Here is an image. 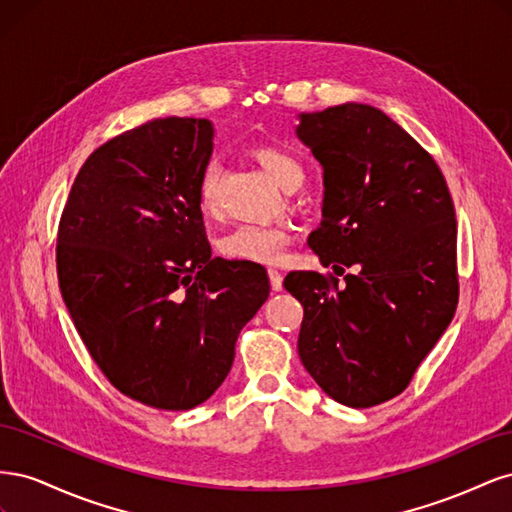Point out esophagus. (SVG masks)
I'll return each mask as SVG.
<instances>
[{
    "label": "esophagus",
    "mask_w": 512,
    "mask_h": 512,
    "mask_svg": "<svg viewBox=\"0 0 512 512\" xmlns=\"http://www.w3.org/2000/svg\"><path fill=\"white\" fill-rule=\"evenodd\" d=\"M269 282H271V288L275 290V292H280L282 290V286H284V275L277 271V269H271L269 271Z\"/></svg>",
    "instance_id": "esophagus-1"
}]
</instances>
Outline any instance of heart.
I'll return each mask as SVG.
<instances>
[{"mask_svg":"<svg viewBox=\"0 0 512 512\" xmlns=\"http://www.w3.org/2000/svg\"><path fill=\"white\" fill-rule=\"evenodd\" d=\"M252 160L280 185L284 192H294L305 179V168L297 156L284 147L258 145L252 149ZM220 175L218 168L207 166L198 183V207L205 215H215L220 209ZM290 232L284 226L241 224L230 230L220 241V252L232 260L277 265L284 258Z\"/></svg>","mask_w":512,"mask_h":512,"instance_id":"1","label":"heart"}]
</instances>
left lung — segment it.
Segmentation results:
<instances>
[{
	"instance_id": "8db88e82",
	"label": "left lung",
	"mask_w": 512,
	"mask_h": 512,
	"mask_svg": "<svg viewBox=\"0 0 512 512\" xmlns=\"http://www.w3.org/2000/svg\"><path fill=\"white\" fill-rule=\"evenodd\" d=\"M297 136L324 183L322 222L307 243L347 282L316 271L286 275L305 312L301 363L339 404L378 406L406 389L453 320V200L429 153L376 106L301 113Z\"/></svg>"
}]
</instances>
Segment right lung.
I'll return each mask as SVG.
<instances>
[{"instance_id":"1","label":"right lung","mask_w":512,"mask_h":512,"mask_svg":"<svg viewBox=\"0 0 512 512\" xmlns=\"http://www.w3.org/2000/svg\"><path fill=\"white\" fill-rule=\"evenodd\" d=\"M213 123L166 117L96 149L61 213V297L115 389L158 410L207 401L269 297L265 267L211 258L198 183Z\"/></svg>"}]
</instances>
